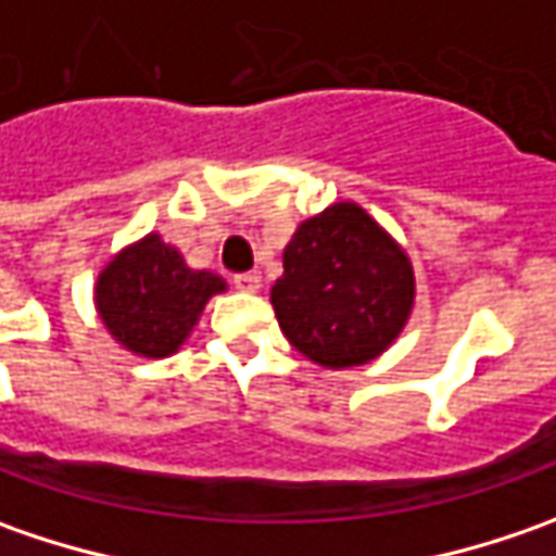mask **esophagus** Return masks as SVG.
I'll return each instance as SVG.
<instances>
[{
  "label": "esophagus",
  "instance_id": "obj_1",
  "mask_svg": "<svg viewBox=\"0 0 556 556\" xmlns=\"http://www.w3.org/2000/svg\"><path fill=\"white\" fill-rule=\"evenodd\" d=\"M235 288L247 290V293H253V290H260V271H238L235 278Z\"/></svg>",
  "mask_w": 556,
  "mask_h": 556
}]
</instances>
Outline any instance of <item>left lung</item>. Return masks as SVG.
Listing matches in <instances>:
<instances>
[{"label":"left lung","mask_w":556,"mask_h":556,"mask_svg":"<svg viewBox=\"0 0 556 556\" xmlns=\"http://www.w3.org/2000/svg\"><path fill=\"white\" fill-rule=\"evenodd\" d=\"M412 300L408 256L355 203H333L296 228L271 288L285 337L325 368H353L383 353Z\"/></svg>","instance_id":"left-lung-1"}]
</instances>
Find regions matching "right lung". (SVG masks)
<instances>
[{"label":"right lung","mask_w":556,"mask_h":556,"mask_svg":"<svg viewBox=\"0 0 556 556\" xmlns=\"http://www.w3.org/2000/svg\"><path fill=\"white\" fill-rule=\"evenodd\" d=\"M223 290L219 275L188 268L176 247L148 235L98 275L96 303L101 321L126 350L163 358L182 346L206 300Z\"/></svg>","instance_id":"1"}]
</instances>
